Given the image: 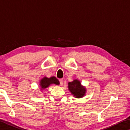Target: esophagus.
Here are the masks:
<instances>
[{"mask_svg": "<svg viewBox=\"0 0 130 130\" xmlns=\"http://www.w3.org/2000/svg\"><path fill=\"white\" fill-rule=\"evenodd\" d=\"M59 81H60V84L61 85H62L63 83V79H60V80H59Z\"/></svg>", "mask_w": 130, "mask_h": 130, "instance_id": "1", "label": "esophagus"}]
</instances>
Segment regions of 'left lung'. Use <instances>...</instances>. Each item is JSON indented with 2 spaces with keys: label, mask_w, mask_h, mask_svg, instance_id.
<instances>
[{
  "label": "left lung",
  "mask_w": 130,
  "mask_h": 130,
  "mask_svg": "<svg viewBox=\"0 0 130 130\" xmlns=\"http://www.w3.org/2000/svg\"><path fill=\"white\" fill-rule=\"evenodd\" d=\"M68 89L74 95L75 98H81L85 95L86 93V89L81 86V84L78 80L75 79L73 82L68 83Z\"/></svg>",
  "instance_id": "8db88e82"
}]
</instances>
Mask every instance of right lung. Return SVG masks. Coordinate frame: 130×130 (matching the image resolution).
<instances>
[{
    "mask_svg": "<svg viewBox=\"0 0 130 130\" xmlns=\"http://www.w3.org/2000/svg\"><path fill=\"white\" fill-rule=\"evenodd\" d=\"M53 84L59 85L60 82H59L58 80L55 77H51L49 78L46 77H44L40 81V85L41 89V90H42V89L47 88L50 85Z\"/></svg>",
    "mask_w": 130,
    "mask_h": 130,
    "instance_id": "1",
    "label": "right lung"
}]
</instances>
